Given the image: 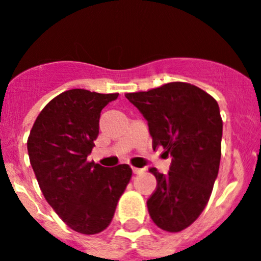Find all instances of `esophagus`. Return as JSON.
<instances>
[{
	"mask_svg": "<svg viewBox=\"0 0 261 261\" xmlns=\"http://www.w3.org/2000/svg\"><path fill=\"white\" fill-rule=\"evenodd\" d=\"M144 171V169H138V167H133V172L134 174H142V172Z\"/></svg>",
	"mask_w": 261,
	"mask_h": 261,
	"instance_id": "34e87169",
	"label": "esophagus"
}]
</instances>
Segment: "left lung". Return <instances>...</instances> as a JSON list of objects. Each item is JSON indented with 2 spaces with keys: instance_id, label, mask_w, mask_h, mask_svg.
I'll return each instance as SVG.
<instances>
[{
  "instance_id": "obj_1",
  "label": "left lung",
  "mask_w": 261,
  "mask_h": 261,
  "mask_svg": "<svg viewBox=\"0 0 261 261\" xmlns=\"http://www.w3.org/2000/svg\"><path fill=\"white\" fill-rule=\"evenodd\" d=\"M148 121L152 147L172 157L170 171L152 167L157 187L148 198L149 215L166 232H180L206 207L219 172L223 119L218 101L187 82H169L125 94Z\"/></svg>"
}]
</instances>
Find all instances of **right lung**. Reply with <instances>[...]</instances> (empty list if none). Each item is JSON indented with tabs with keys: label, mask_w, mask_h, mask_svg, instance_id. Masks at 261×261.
<instances>
[{
	"label": "right lung",
	"mask_w": 261,
	"mask_h": 261,
	"mask_svg": "<svg viewBox=\"0 0 261 261\" xmlns=\"http://www.w3.org/2000/svg\"><path fill=\"white\" fill-rule=\"evenodd\" d=\"M118 94L84 89L62 92L46 104L28 136V154L43 197L70 229L96 234L113 219L133 175L87 161L99 135L100 112Z\"/></svg>",
	"instance_id": "obj_1"
}]
</instances>
